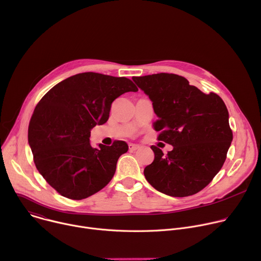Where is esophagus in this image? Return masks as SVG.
Masks as SVG:
<instances>
[{
  "label": "esophagus",
  "mask_w": 261,
  "mask_h": 261,
  "mask_svg": "<svg viewBox=\"0 0 261 261\" xmlns=\"http://www.w3.org/2000/svg\"><path fill=\"white\" fill-rule=\"evenodd\" d=\"M140 146L138 145V144H134V143H130L129 144V150H131V151H134V150H136V149H138Z\"/></svg>",
  "instance_id": "1"
}]
</instances>
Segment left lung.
I'll use <instances>...</instances> for the list:
<instances>
[{
    "label": "left lung",
    "mask_w": 261,
    "mask_h": 261,
    "mask_svg": "<svg viewBox=\"0 0 261 261\" xmlns=\"http://www.w3.org/2000/svg\"><path fill=\"white\" fill-rule=\"evenodd\" d=\"M148 95L158 120V140L173 146L164 154L155 145L153 162L144 176L156 191L171 197H188L206 188L219 172L232 140L228 112L215 93H203L174 73L133 76Z\"/></svg>",
    "instance_id": "8db88e82"
}]
</instances>
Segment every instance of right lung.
<instances>
[{"label":"right lung","mask_w":261,"mask_h":261,"mask_svg":"<svg viewBox=\"0 0 261 261\" xmlns=\"http://www.w3.org/2000/svg\"><path fill=\"white\" fill-rule=\"evenodd\" d=\"M130 91L138 88L125 76L83 72L58 83L39 101L29 143L38 171L58 194L82 200L112 180L128 144L115 140L95 148L89 138L93 127L109 120L113 101Z\"/></svg>","instance_id":"1"}]
</instances>
